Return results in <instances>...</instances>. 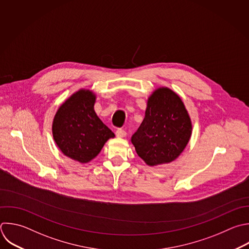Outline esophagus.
Instances as JSON below:
<instances>
[{"label": "esophagus", "mask_w": 249, "mask_h": 249, "mask_svg": "<svg viewBox=\"0 0 249 249\" xmlns=\"http://www.w3.org/2000/svg\"><path fill=\"white\" fill-rule=\"evenodd\" d=\"M116 135H117V137H119V138H123V137H125L126 132H125L124 129L119 128V129H117V131H116Z\"/></svg>", "instance_id": "esophagus-1"}]
</instances>
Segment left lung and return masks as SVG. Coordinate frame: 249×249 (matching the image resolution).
<instances>
[{"label": "left lung", "mask_w": 249, "mask_h": 249, "mask_svg": "<svg viewBox=\"0 0 249 249\" xmlns=\"http://www.w3.org/2000/svg\"><path fill=\"white\" fill-rule=\"evenodd\" d=\"M192 135V122L180 96L161 87L149 96L145 118L131 142L150 166L176 160Z\"/></svg>", "instance_id": "8db88e82"}]
</instances>
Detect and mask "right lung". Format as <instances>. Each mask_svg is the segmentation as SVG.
<instances>
[{"instance_id":"obj_1","label":"right lung","mask_w":249,"mask_h":249,"mask_svg":"<svg viewBox=\"0 0 249 249\" xmlns=\"http://www.w3.org/2000/svg\"><path fill=\"white\" fill-rule=\"evenodd\" d=\"M96 95L82 89L58 108L53 122V139L66 157L88 163L115 134L94 111Z\"/></svg>"}]
</instances>
